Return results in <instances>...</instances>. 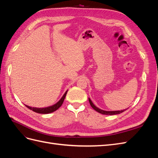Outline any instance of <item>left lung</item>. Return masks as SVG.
<instances>
[{"instance_id":"1","label":"left lung","mask_w":158,"mask_h":158,"mask_svg":"<svg viewBox=\"0 0 158 158\" xmlns=\"http://www.w3.org/2000/svg\"><path fill=\"white\" fill-rule=\"evenodd\" d=\"M88 99H89V102L90 103V106H92V107L94 110H95V111H98V113H102L103 114H109V115H113V114H120V113L125 111V110H127L125 109H123V110H121V111H105V110L101 109H99V108H98V107H97L96 106H95V105L93 103V102H92V100L90 99V98H88Z\"/></svg>"}]
</instances>
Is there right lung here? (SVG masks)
<instances>
[{
  "instance_id": "obj_1",
  "label": "right lung",
  "mask_w": 158,
  "mask_h": 158,
  "mask_svg": "<svg viewBox=\"0 0 158 158\" xmlns=\"http://www.w3.org/2000/svg\"><path fill=\"white\" fill-rule=\"evenodd\" d=\"M67 92H68V90H66V92L64 94V95H63V97L60 98L59 101L57 103H56L55 104L52 105V106H49V107H43V108H37V107H31L30 106H26V105H25V106L28 109H30L32 110L33 111H34V112L37 113H41V114L51 113L55 111L56 110L58 109L62 106V104L63 103L64 98L66 97V94H67Z\"/></svg>"
}]
</instances>
